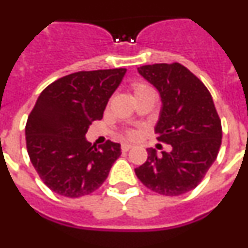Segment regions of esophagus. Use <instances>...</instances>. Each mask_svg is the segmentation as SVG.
Masks as SVG:
<instances>
[{
	"instance_id": "34e87169",
	"label": "esophagus",
	"mask_w": 248,
	"mask_h": 248,
	"mask_svg": "<svg viewBox=\"0 0 248 248\" xmlns=\"http://www.w3.org/2000/svg\"><path fill=\"white\" fill-rule=\"evenodd\" d=\"M131 148H133V145H131V144H128V143L123 144V145H122V150L123 151H128L129 149H131Z\"/></svg>"
}]
</instances>
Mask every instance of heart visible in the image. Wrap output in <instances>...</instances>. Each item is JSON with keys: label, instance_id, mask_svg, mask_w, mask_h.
Here are the masks:
<instances>
[{"label": "heart", "instance_id": "obj_1", "mask_svg": "<svg viewBox=\"0 0 248 248\" xmlns=\"http://www.w3.org/2000/svg\"><path fill=\"white\" fill-rule=\"evenodd\" d=\"M133 91H134V95H139V94L146 93V92H153V89L148 84H145V83H135L133 85ZM128 134L129 137H135L134 131H129Z\"/></svg>", "mask_w": 248, "mask_h": 248}]
</instances>
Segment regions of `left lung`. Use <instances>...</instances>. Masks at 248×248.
Wrapping results in <instances>:
<instances>
[{"label": "left lung", "mask_w": 248, "mask_h": 248, "mask_svg": "<svg viewBox=\"0 0 248 248\" xmlns=\"http://www.w3.org/2000/svg\"><path fill=\"white\" fill-rule=\"evenodd\" d=\"M138 72L159 92L161 109L155 134L172 149L161 155L146 149L148 159L135 174L157 194H185L201 183L220 150L222 129L211 94L179 63L143 65Z\"/></svg>", "instance_id": "1"}]
</instances>
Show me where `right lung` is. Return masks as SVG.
I'll return each mask as SVG.
<instances>
[{
    "mask_svg": "<svg viewBox=\"0 0 248 248\" xmlns=\"http://www.w3.org/2000/svg\"><path fill=\"white\" fill-rule=\"evenodd\" d=\"M125 68L77 72L49 84L39 94L26 124L31 163L52 191L79 198L108 177L120 156V144L108 140L94 148L85 134L100 120Z\"/></svg>",
    "mask_w": 248,
    "mask_h": 248,
    "instance_id": "right-lung-1",
    "label": "right lung"
}]
</instances>
